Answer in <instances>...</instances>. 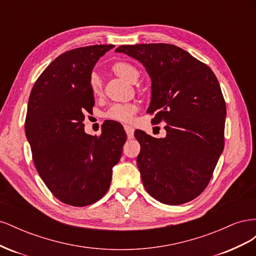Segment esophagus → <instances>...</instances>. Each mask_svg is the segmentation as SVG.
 <instances>
[{"instance_id": "1", "label": "esophagus", "mask_w": 256, "mask_h": 256, "mask_svg": "<svg viewBox=\"0 0 256 256\" xmlns=\"http://www.w3.org/2000/svg\"><path fill=\"white\" fill-rule=\"evenodd\" d=\"M124 129H125V131H126L128 138H134V127H131L129 125H125V126H124Z\"/></svg>"}]
</instances>
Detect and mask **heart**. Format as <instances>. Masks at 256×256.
I'll use <instances>...</instances> for the list:
<instances>
[{"mask_svg":"<svg viewBox=\"0 0 256 256\" xmlns=\"http://www.w3.org/2000/svg\"><path fill=\"white\" fill-rule=\"evenodd\" d=\"M111 72L120 76V78L126 80L130 83H134L138 76H140V72L138 69L128 62L124 60H118L114 62L111 65ZM102 80L100 78L99 74L96 72H92L90 76V90L92 94L94 96H99L102 92ZM138 106L134 104H114L112 106L109 110L104 113V116L106 118L116 120V122H130L132 116L136 113Z\"/></svg>","mask_w":256,"mask_h":256,"instance_id":"obj_1","label":"heart"}]
</instances>
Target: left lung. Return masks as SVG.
<instances>
[{
	"instance_id": "1",
	"label": "left lung",
	"mask_w": 256,
	"mask_h": 256,
	"mask_svg": "<svg viewBox=\"0 0 256 256\" xmlns=\"http://www.w3.org/2000/svg\"><path fill=\"white\" fill-rule=\"evenodd\" d=\"M140 60L152 78V122H166V136L136 130V158L146 191L159 202L180 205L202 193L224 147L226 106L206 64L170 44H125L115 50Z\"/></svg>"
}]
</instances>
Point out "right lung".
I'll return each mask as SVG.
<instances>
[{
	"instance_id": "obj_1",
	"label": "right lung",
	"mask_w": 256,
	"mask_h": 256,
	"mask_svg": "<svg viewBox=\"0 0 256 256\" xmlns=\"http://www.w3.org/2000/svg\"><path fill=\"white\" fill-rule=\"evenodd\" d=\"M113 48L95 44L60 54L38 76L28 98L26 134L34 164L52 194L67 205L88 206L106 194L126 142L120 122H104L98 136L84 132V114L95 104L92 67Z\"/></svg>"
}]
</instances>
